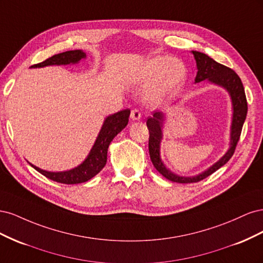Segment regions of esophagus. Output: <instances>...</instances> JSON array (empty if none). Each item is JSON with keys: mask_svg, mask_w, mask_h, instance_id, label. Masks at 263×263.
I'll return each mask as SVG.
<instances>
[{"mask_svg": "<svg viewBox=\"0 0 263 263\" xmlns=\"http://www.w3.org/2000/svg\"><path fill=\"white\" fill-rule=\"evenodd\" d=\"M130 118L133 119V121H139V119L141 118V113H140V110H139V109H137V108L133 109L132 112H130Z\"/></svg>", "mask_w": 263, "mask_h": 263, "instance_id": "34e87169", "label": "esophagus"}]
</instances>
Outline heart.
Here are the masks:
<instances>
[{"label":"heart","mask_w":263,"mask_h":263,"mask_svg":"<svg viewBox=\"0 0 263 263\" xmlns=\"http://www.w3.org/2000/svg\"><path fill=\"white\" fill-rule=\"evenodd\" d=\"M185 78L183 63L170 55H156L147 60L135 76L137 83H151L147 90L150 101H160L176 92Z\"/></svg>","instance_id":"obj_1"}]
</instances>
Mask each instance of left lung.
I'll use <instances>...</instances> for the list:
<instances>
[{
	"label": "left lung",
	"instance_id": "8db88e82",
	"mask_svg": "<svg viewBox=\"0 0 263 263\" xmlns=\"http://www.w3.org/2000/svg\"><path fill=\"white\" fill-rule=\"evenodd\" d=\"M192 53L194 54L197 67L195 83L209 80L211 83L224 87L229 93L230 99H232L233 119L232 127H230V147L227 150V153L216 163H214L208 170L197 174V176L181 177L178 174H174L169 169L165 168L160 158V144L163 136L162 127L164 115L162 112H155L153 116L148 117L147 119V127L149 129V155L151 162H153L157 171L162 174L165 179L178 183H193L202 181L228 162L229 159L233 157L237 142L240 138L242 125L247 116V110H248L242 82L235 71L226 66L220 65V63L216 62L203 52L192 51Z\"/></svg>",
	"mask_w": 263,
	"mask_h": 263
}]
</instances>
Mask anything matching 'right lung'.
<instances>
[{
    "label": "right lung",
    "mask_w": 263,
    "mask_h": 263,
    "mask_svg": "<svg viewBox=\"0 0 263 263\" xmlns=\"http://www.w3.org/2000/svg\"><path fill=\"white\" fill-rule=\"evenodd\" d=\"M85 57L86 54L82 50H70L54 54L41 63L31 66L30 68H43L46 66L53 65H73V63H78ZM129 115L130 109L126 108L121 110V112L107 116L104 123H103L102 128L98 135V138L95 140L90 154L87 155L85 160L81 164H79L73 169L61 172H50L38 168V166L31 163L29 164L46 178L55 182L63 183V184H78V183L89 181L104 168L107 160V149L110 141L128 124Z\"/></svg>",
    "instance_id": "right-lung-1"
}]
</instances>
